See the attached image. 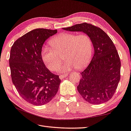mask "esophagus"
I'll use <instances>...</instances> for the list:
<instances>
[{
  "label": "esophagus",
  "mask_w": 131,
  "mask_h": 131,
  "mask_svg": "<svg viewBox=\"0 0 131 131\" xmlns=\"http://www.w3.org/2000/svg\"><path fill=\"white\" fill-rule=\"evenodd\" d=\"M67 76H68V74H62V75H60V77H59V78H60V79H63V78H66Z\"/></svg>",
  "instance_id": "obj_1"
}]
</instances>
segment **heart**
I'll use <instances>...</instances> for the list:
<instances>
[{
  "instance_id": "heart-1",
  "label": "heart",
  "mask_w": 131,
  "mask_h": 131,
  "mask_svg": "<svg viewBox=\"0 0 131 131\" xmlns=\"http://www.w3.org/2000/svg\"><path fill=\"white\" fill-rule=\"evenodd\" d=\"M52 47L44 46L41 50L42 61L52 71H55L61 61H65L61 65L59 72H66L76 68H84L92 58L93 45L92 40L85 33L77 35L72 33H63L50 41Z\"/></svg>"
}]
</instances>
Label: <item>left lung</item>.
I'll use <instances>...</instances> for the list:
<instances>
[{
    "label": "left lung",
    "instance_id": "left-lung-1",
    "mask_svg": "<svg viewBox=\"0 0 131 131\" xmlns=\"http://www.w3.org/2000/svg\"><path fill=\"white\" fill-rule=\"evenodd\" d=\"M62 29L83 32L92 40L94 56L89 65L80 73L81 79L77 86L79 93L90 104L108 101L115 93L121 77V61L113 41L102 29L89 23Z\"/></svg>",
    "mask_w": 131,
    "mask_h": 131
}]
</instances>
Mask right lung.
Wrapping results in <instances>:
<instances>
[{"label": "right lung", "mask_w": 131, "mask_h": 131, "mask_svg": "<svg viewBox=\"0 0 131 131\" xmlns=\"http://www.w3.org/2000/svg\"><path fill=\"white\" fill-rule=\"evenodd\" d=\"M57 32L56 29H33L18 38L11 48L12 82L21 97L35 105L50 102L59 90V77L50 71L41 57L45 41Z\"/></svg>", "instance_id": "1"}]
</instances>
